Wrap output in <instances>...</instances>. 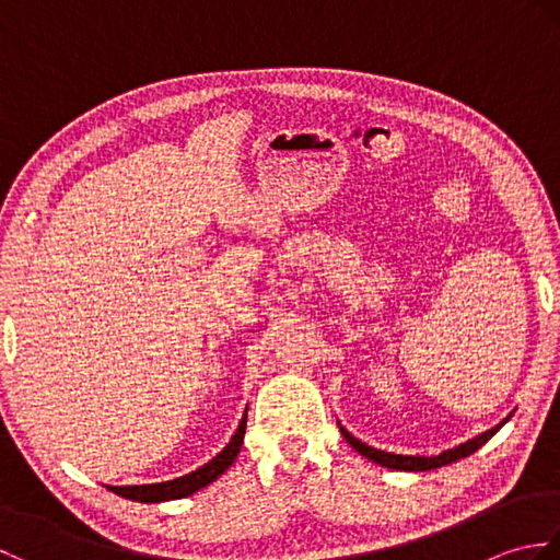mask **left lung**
<instances>
[{
    "instance_id": "1",
    "label": "left lung",
    "mask_w": 560,
    "mask_h": 560,
    "mask_svg": "<svg viewBox=\"0 0 560 560\" xmlns=\"http://www.w3.org/2000/svg\"><path fill=\"white\" fill-rule=\"evenodd\" d=\"M510 416H513V413H510ZM510 416H505V419H503L501 423L493 425L491 431H486V433H481V435H477V438H471V440H467V443H462V445H457V447L440 452V455H435V457H423V455H395V452H385V450H377V447H371V445L361 443V440L353 438L341 423H339V431H341L343 438H347V443H349L355 452H359V455H363L365 459H371V462L380 464V467L399 469V471H431V469L445 467V464L457 462V459H462V457L474 455V452H477L483 443H489V440H491L498 431H501V428L510 421Z\"/></svg>"
}]
</instances>
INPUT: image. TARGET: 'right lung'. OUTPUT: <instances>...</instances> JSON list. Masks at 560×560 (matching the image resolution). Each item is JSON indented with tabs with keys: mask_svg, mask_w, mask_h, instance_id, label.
Masks as SVG:
<instances>
[{
	"mask_svg": "<svg viewBox=\"0 0 560 560\" xmlns=\"http://www.w3.org/2000/svg\"><path fill=\"white\" fill-rule=\"evenodd\" d=\"M245 425H247V413L241 419L235 435L231 443L225 445L217 457L209 459L205 467L185 474V477H177L173 481H161V483H141V486H108V489L117 495L129 498V501L137 503H163V501H177V498H187L201 489H207L211 481H217L221 474L231 467L235 462L237 452H241L243 438H245Z\"/></svg>",
	"mask_w": 560,
	"mask_h": 560,
	"instance_id": "1",
	"label": "right lung"
}]
</instances>
